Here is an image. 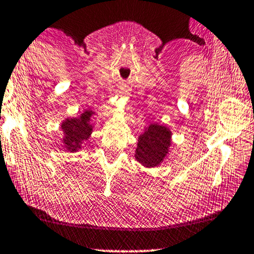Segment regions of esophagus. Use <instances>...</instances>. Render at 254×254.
I'll return each instance as SVG.
<instances>
[{
	"instance_id": "obj_1",
	"label": "esophagus",
	"mask_w": 254,
	"mask_h": 254,
	"mask_svg": "<svg viewBox=\"0 0 254 254\" xmlns=\"http://www.w3.org/2000/svg\"><path fill=\"white\" fill-rule=\"evenodd\" d=\"M118 95L122 97H130V91L127 89H122L118 91Z\"/></svg>"
}]
</instances>
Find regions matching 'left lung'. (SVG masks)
I'll return each mask as SVG.
<instances>
[{"label": "left lung", "instance_id": "left-lung-1", "mask_svg": "<svg viewBox=\"0 0 254 254\" xmlns=\"http://www.w3.org/2000/svg\"><path fill=\"white\" fill-rule=\"evenodd\" d=\"M172 131L160 123H152L137 138L135 158L144 168H157L169 154Z\"/></svg>", "mask_w": 254, "mask_h": 254}]
</instances>
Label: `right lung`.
<instances>
[{
  "mask_svg": "<svg viewBox=\"0 0 254 254\" xmlns=\"http://www.w3.org/2000/svg\"><path fill=\"white\" fill-rule=\"evenodd\" d=\"M95 114L94 111L85 110L80 116L68 117L61 122L60 129L64 133L61 142L67 152L74 153L83 148L84 141L89 140L93 133V117Z\"/></svg>",
  "mask_w": 254,
  "mask_h": 254,
  "instance_id": "obj_1",
  "label": "right lung"
}]
</instances>
